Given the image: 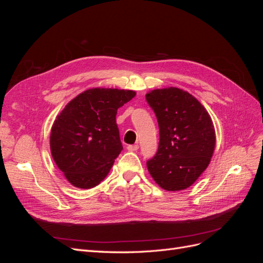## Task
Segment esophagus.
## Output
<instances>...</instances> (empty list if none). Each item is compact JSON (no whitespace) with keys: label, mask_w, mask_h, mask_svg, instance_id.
Masks as SVG:
<instances>
[{"label":"esophagus","mask_w":263,"mask_h":263,"mask_svg":"<svg viewBox=\"0 0 263 263\" xmlns=\"http://www.w3.org/2000/svg\"><path fill=\"white\" fill-rule=\"evenodd\" d=\"M138 148H139L138 144H135V145H129V146H127V150H128V151H137V150H138Z\"/></svg>","instance_id":"1"}]
</instances>
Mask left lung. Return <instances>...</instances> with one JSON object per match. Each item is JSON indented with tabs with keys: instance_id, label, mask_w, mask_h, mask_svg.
<instances>
[{
	"instance_id": "1",
	"label": "left lung",
	"mask_w": 263,
	"mask_h": 263,
	"mask_svg": "<svg viewBox=\"0 0 263 263\" xmlns=\"http://www.w3.org/2000/svg\"><path fill=\"white\" fill-rule=\"evenodd\" d=\"M159 125V147L147 161L155 182L165 191L191 186L208 168L216 136L206 108L192 94L178 89H156L146 94Z\"/></svg>"
}]
</instances>
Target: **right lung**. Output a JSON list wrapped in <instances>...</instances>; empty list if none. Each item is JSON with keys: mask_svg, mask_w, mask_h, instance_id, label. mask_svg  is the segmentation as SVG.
Returning a JSON list of instances; mask_svg holds the SVG:
<instances>
[{"mask_svg": "<svg viewBox=\"0 0 263 263\" xmlns=\"http://www.w3.org/2000/svg\"><path fill=\"white\" fill-rule=\"evenodd\" d=\"M135 95L132 90L93 87L77 95L55 117L51 156L73 186L92 189L105 179L123 150L117 109Z\"/></svg>", "mask_w": 263, "mask_h": 263, "instance_id": "1", "label": "right lung"}]
</instances>
